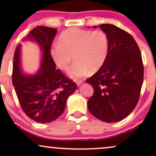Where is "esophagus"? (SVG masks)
Instances as JSON below:
<instances>
[{
  "mask_svg": "<svg viewBox=\"0 0 156 156\" xmlns=\"http://www.w3.org/2000/svg\"><path fill=\"white\" fill-rule=\"evenodd\" d=\"M83 83V80H77V81H76V84H77V86H78V87H79L80 84Z\"/></svg>",
  "mask_w": 156,
  "mask_h": 156,
  "instance_id": "1",
  "label": "esophagus"
}]
</instances>
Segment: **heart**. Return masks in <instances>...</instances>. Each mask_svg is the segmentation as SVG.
Segmentation results:
<instances>
[{
	"mask_svg": "<svg viewBox=\"0 0 156 156\" xmlns=\"http://www.w3.org/2000/svg\"><path fill=\"white\" fill-rule=\"evenodd\" d=\"M108 50V37L104 31L71 28L61 34L58 43L51 48V55L57 67L64 71H67L76 60L69 76L78 79L99 70L106 61Z\"/></svg>",
	"mask_w": 156,
	"mask_h": 156,
	"instance_id": "heart-1",
	"label": "heart"
}]
</instances>
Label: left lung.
Returning <instances> with one entry per match:
<instances>
[{"label": "left lung", "mask_w": 156, "mask_h": 156, "mask_svg": "<svg viewBox=\"0 0 156 156\" xmlns=\"http://www.w3.org/2000/svg\"><path fill=\"white\" fill-rule=\"evenodd\" d=\"M99 28L108 37V54L103 67L87 80L94 89L87 104L98 119L116 122L136 106L144 67L139 46L130 34L112 24L100 25Z\"/></svg>", "instance_id": "1"}]
</instances>
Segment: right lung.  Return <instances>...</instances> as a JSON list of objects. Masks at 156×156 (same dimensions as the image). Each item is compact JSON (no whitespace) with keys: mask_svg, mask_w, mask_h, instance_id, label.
<instances>
[{"mask_svg":"<svg viewBox=\"0 0 156 156\" xmlns=\"http://www.w3.org/2000/svg\"><path fill=\"white\" fill-rule=\"evenodd\" d=\"M56 33V28L37 26L23 39L36 42L41 50L40 67L35 75L23 72L20 43L14 55L12 83L20 104L28 117L40 123L50 122L59 117L68 98L77 89L75 82L55 69L51 47Z\"/></svg>","mask_w":156,"mask_h":156,"instance_id":"obj_1","label":"right lung"}]
</instances>
